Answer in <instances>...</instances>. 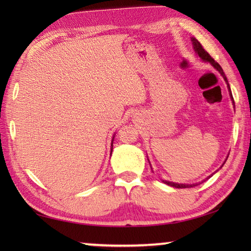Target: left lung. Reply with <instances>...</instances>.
<instances>
[{"label": "left lung", "instance_id": "left-lung-1", "mask_svg": "<svg viewBox=\"0 0 251 251\" xmlns=\"http://www.w3.org/2000/svg\"><path fill=\"white\" fill-rule=\"evenodd\" d=\"M192 43H193V48H194V50H195V53H196V55H198L199 56V58H201L202 59V62H206V63H209V64L214 67V69L216 70V71H218L219 73H220V75L223 76L224 77V79H225V82H226V84H227V87H228V91H229V95H230V99H231V100H232V104L235 105V101H233V99H232V94H231V91H230V86H229V83H228V80H227V77H226V75H225V73H224V71H223V69H222V66H220L217 62H215V59L212 58L209 54H208L205 50H203V48L201 46V44L199 43V42L195 39V37H192ZM227 158H228V156H227ZM227 158H226V160H227ZM148 159V158H147ZM226 160L224 161V164L226 163ZM148 161H150V159H148ZM224 164L222 165V167L224 166ZM150 165H151V163H150ZM220 167V168H222ZM152 171V169H151ZM216 173V172H215ZM214 173V174H215ZM214 174H212V175H214ZM212 175H210V176H208L206 179H209V178L212 176ZM205 179V180H206ZM203 180V181H205ZM163 182H165V184L166 185H168V186H172V187H175V188H190V187H194V186H197V184H179V182H174V181H169V180H163ZM202 182V181H201Z\"/></svg>", "mask_w": 251, "mask_h": 251}]
</instances>
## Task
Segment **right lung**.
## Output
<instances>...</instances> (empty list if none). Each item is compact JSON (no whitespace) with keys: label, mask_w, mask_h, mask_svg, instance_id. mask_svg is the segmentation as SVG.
Masks as SVG:
<instances>
[{"label":"right lung","mask_w":251,"mask_h":251,"mask_svg":"<svg viewBox=\"0 0 251 251\" xmlns=\"http://www.w3.org/2000/svg\"><path fill=\"white\" fill-rule=\"evenodd\" d=\"M114 137H115V136H113V139H112V148H110V155H112V151H113V141H114Z\"/></svg>","instance_id":"1"}]
</instances>
